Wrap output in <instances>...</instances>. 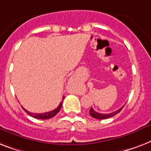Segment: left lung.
I'll return each instance as SVG.
<instances>
[{
    "label": "left lung",
    "mask_w": 151,
    "mask_h": 151,
    "mask_svg": "<svg viewBox=\"0 0 151 151\" xmlns=\"http://www.w3.org/2000/svg\"><path fill=\"white\" fill-rule=\"evenodd\" d=\"M124 105L121 108H119V110H117L115 111L111 112V113H109V114H101V113H98V112H96V111H94V109L91 107L90 110V116H92L93 118H94V119H108V118H111V117H113L114 115L117 114L118 113L121 111L122 109L123 108Z\"/></svg>",
    "instance_id": "1"
}]
</instances>
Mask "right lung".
<instances>
[{
    "label": "right lung",
    "instance_id": "add662e5",
    "mask_svg": "<svg viewBox=\"0 0 151 151\" xmlns=\"http://www.w3.org/2000/svg\"><path fill=\"white\" fill-rule=\"evenodd\" d=\"M64 99H65V96L62 97V101H63ZM61 106H62V101H61L60 104L58 105V107L56 108V109L53 110L51 111H49V112H46V113H42V114H33V113H31V112L28 111L27 110H26L25 108H23V110L25 111L28 114H29L30 116L33 117L35 119H51L53 118L54 116H55L59 112V111L61 110Z\"/></svg>",
    "mask_w": 151,
    "mask_h": 151
}]
</instances>
